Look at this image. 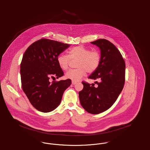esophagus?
Listing matches in <instances>:
<instances>
[{
    "label": "esophagus",
    "mask_w": 150,
    "mask_h": 150,
    "mask_svg": "<svg viewBox=\"0 0 150 150\" xmlns=\"http://www.w3.org/2000/svg\"><path fill=\"white\" fill-rule=\"evenodd\" d=\"M76 83H77V82H76V81H72V85H75V84H76Z\"/></svg>",
    "instance_id": "obj_1"
}]
</instances>
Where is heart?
Here are the masks:
<instances>
[{"label": "heart", "instance_id": "heart-1", "mask_svg": "<svg viewBox=\"0 0 150 150\" xmlns=\"http://www.w3.org/2000/svg\"><path fill=\"white\" fill-rule=\"evenodd\" d=\"M77 59L75 69H70L66 72L65 77L72 81H77L84 76L86 72H94L100 65L101 55L97 50H91L83 46H78L70 48L68 55L60 54L57 58L60 67L66 70L69 67L70 60Z\"/></svg>", "mask_w": 150, "mask_h": 150}]
</instances>
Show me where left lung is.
Wrapping results in <instances>:
<instances>
[{
  "label": "left lung",
  "instance_id": "obj_1",
  "mask_svg": "<svg viewBox=\"0 0 150 150\" xmlns=\"http://www.w3.org/2000/svg\"><path fill=\"white\" fill-rule=\"evenodd\" d=\"M91 43L101 51L100 65L89 76L96 80L97 85L83 81L84 88L79 95L84 109L96 114L110 108L117 99L125 83L126 64L120 51L110 41L99 39Z\"/></svg>",
  "mask_w": 150,
  "mask_h": 150
}]
</instances>
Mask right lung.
Listing matches in <instances>:
<instances>
[{"mask_svg": "<svg viewBox=\"0 0 150 150\" xmlns=\"http://www.w3.org/2000/svg\"><path fill=\"white\" fill-rule=\"evenodd\" d=\"M69 47L67 43L42 38L30 45L23 56L22 88L30 104L40 112H50L57 108L64 91L71 84L69 79L50 81L51 78L64 75L57 58Z\"/></svg>", "mask_w": 150, "mask_h": 150, "instance_id": "obj_1", "label": "right lung"}]
</instances>
